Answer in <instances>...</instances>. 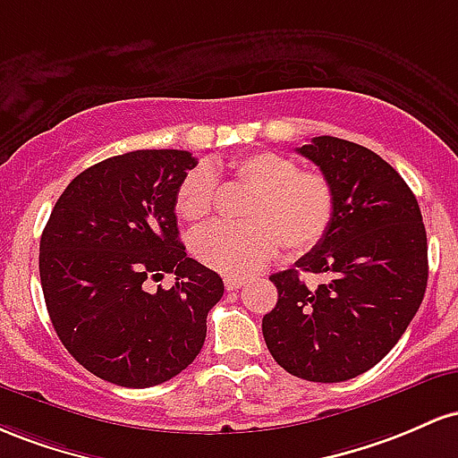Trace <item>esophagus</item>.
I'll use <instances>...</instances> for the list:
<instances>
[{
    "mask_svg": "<svg viewBox=\"0 0 458 458\" xmlns=\"http://www.w3.org/2000/svg\"><path fill=\"white\" fill-rule=\"evenodd\" d=\"M246 284V279L244 276H225V287H227L229 292H233V290H240V287H242Z\"/></svg>",
    "mask_w": 458,
    "mask_h": 458,
    "instance_id": "obj_1",
    "label": "esophagus"
}]
</instances>
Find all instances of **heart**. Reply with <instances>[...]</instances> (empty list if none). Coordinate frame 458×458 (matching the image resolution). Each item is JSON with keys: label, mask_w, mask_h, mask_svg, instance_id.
I'll return each mask as SVG.
<instances>
[{"label": "heart", "mask_w": 458, "mask_h": 458, "mask_svg": "<svg viewBox=\"0 0 458 458\" xmlns=\"http://www.w3.org/2000/svg\"><path fill=\"white\" fill-rule=\"evenodd\" d=\"M231 173L253 190L244 223H214L194 231L190 250L208 268L225 275H250L279 249L305 253L320 244L335 218V190L327 174L301 171L294 157L255 151L231 162ZM218 194L216 168L197 166L183 174L174 209L188 223H203Z\"/></svg>", "instance_id": "heart-1"}]
</instances>
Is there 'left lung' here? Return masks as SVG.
<instances>
[{
	"label": "left lung",
	"instance_id": "8db88e82",
	"mask_svg": "<svg viewBox=\"0 0 458 458\" xmlns=\"http://www.w3.org/2000/svg\"><path fill=\"white\" fill-rule=\"evenodd\" d=\"M296 151L333 183L335 218L296 268L270 276L279 301L261 331L290 374L342 383L377 366L422 305L426 229L415 194L374 151L333 136L311 138ZM301 271L327 281L310 288Z\"/></svg>",
	"mask_w": 458,
	"mask_h": 458
}]
</instances>
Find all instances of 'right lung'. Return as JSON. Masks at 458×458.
Masks as SVG:
<instances>
[{
    "label": "right lung",
    "mask_w": 458,
    "mask_h": 458,
    "mask_svg": "<svg viewBox=\"0 0 458 458\" xmlns=\"http://www.w3.org/2000/svg\"><path fill=\"white\" fill-rule=\"evenodd\" d=\"M192 153L145 148L107 157L60 194L40 235V285L64 348L95 377L153 387L201 352L223 279L179 242L174 194ZM173 271L156 293L148 278Z\"/></svg>",
    "instance_id": "1"
}]
</instances>
